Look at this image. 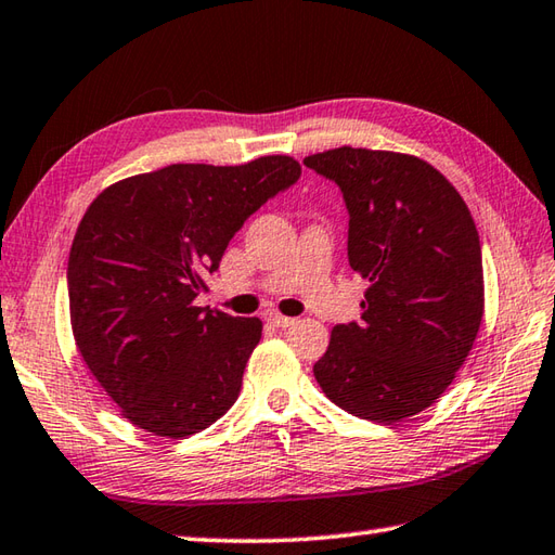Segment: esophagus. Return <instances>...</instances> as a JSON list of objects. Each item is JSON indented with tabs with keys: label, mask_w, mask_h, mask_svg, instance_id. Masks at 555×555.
I'll return each instance as SVG.
<instances>
[{
	"label": "esophagus",
	"mask_w": 555,
	"mask_h": 555,
	"mask_svg": "<svg viewBox=\"0 0 555 555\" xmlns=\"http://www.w3.org/2000/svg\"><path fill=\"white\" fill-rule=\"evenodd\" d=\"M267 322H271V324H274V327H279V330H286V327H291V324L296 322V320L286 318V314H279V312H269V314H267Z\"/></svg>",
	"instance_id": "1"
}]
</instances>
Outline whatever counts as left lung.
Returning a JSON list of instances; mask_svg holds the SVG:
<instances>
[{"label":"left lung","mask_w":555,"mask_h":555,"mask_svg":"<svg viewBox=\"0 0 555 555\" xmlns=\"http://www.w3.org/2000/svg\"><path fill=\"white\" fill-rule=\"evenodd\" d=\"M302 163L339 184L349 264L367 281L361 322L336 324L314 379L353 416H416L450 387L481 327L472 214L450 180L416 156L341 146Z\"/></svg>","instance_id":"left-lung-1"}]
</instances>
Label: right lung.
Here are the masks:
<instances>
[{
    "instance_id": "right-lung-1",
    "label": "right lung",
    "mask_w": 555,
    "mask_h": 555,
    "mask_svg": "<svg viewBox=\"0 0 555 555\" xmlns=\"http://www.w3.org/2000/svg\"><path fill=\"white\" fill-rule=\"evenodd\" d=\"M298 178L291 156L172 163L111 184L86 209L67 267L72 332L134 426L178 440L235 404L262 322L194 298L249 216Z\"/></svg>"
}]
</instances>
